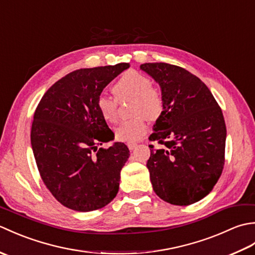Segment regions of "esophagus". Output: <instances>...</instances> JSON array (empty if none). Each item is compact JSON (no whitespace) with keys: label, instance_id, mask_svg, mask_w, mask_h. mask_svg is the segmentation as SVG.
<instances>
[{"label":"esophagus","instance_id":"34e87169","mask_svg":"<svg viewBox=\"0 0 255 255\" xmlns=\"http://www.w3.org/2000/svg\"><path fill=\"white\" fill-rule=\"evenodd\" d=\"M127 145H128L129 150H133L134 148L137 147V143L136 142H127Z\"/></svg>","mask_w":255,"mask_h":255}]
</instances>
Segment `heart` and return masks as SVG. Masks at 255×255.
I'll return each instance as SVG.
<instances>
[{
	"instance_id": "obj_1",
	"label": "heart",
	"mask_w": 255,
	"mask_h": 255,
	"mask_svg": "<svg viewBox=\"0 0 255 255\" xmlns=\"http://www.w3.org/2000/svg\"><path fill=\"white\" fill-rule=\"evenodd\" d=\"M113 92L116 99L106 94L97 97V110L106 122L113 123L117 119V101L132 100L131 114L134 117L119 124L115 134L121 141H137L148 130L147 117L153 121L163 113V95L153 88L148 77L136 71L125 72L113 85Z\"/></svg>"
}]
</instances>
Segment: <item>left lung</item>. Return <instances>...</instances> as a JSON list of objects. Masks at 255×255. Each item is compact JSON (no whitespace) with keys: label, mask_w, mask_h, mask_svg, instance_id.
Segmentation results:
<instances>
[{"label":"left lung","mask_w":255,"mask_h":255,"mask_svg":"<svg viewBox=\"0 0 255 255\" xmlns=\"http://www.w3.org/2000/svg\"><path fill=\"white\" fill-rule=\"evenodd\" d=\"M159 83L164 110L156 119L147 167L164 202L187 206L208 195L223 173L227 129L221 108L196 75L164 62L140 66Z\"/></svg>","instance_id":"obj_1"}]
</instances>
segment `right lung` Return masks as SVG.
I'll return each instance as SVG.
<instances>
[{"label":"right lung","instance_id":"add662e5","mask_svg":"<svg viewBox=\"0 0 255 255\" xmlns=\"http://www.w3.org/2000/svg\"><path fill=\"white\" fill-rule=\"evenodd\" d=\"M129 67L118 63L75 70L57 81L36 108L32 152L42 182L64 207L96 210L118 193L129 149L123 142L99 148L114 139V132L97 110L96 100Z\"/></svg>","mask_w":255,"mask_h":255}]
</instances>
